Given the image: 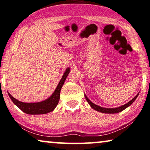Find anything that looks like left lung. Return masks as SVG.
<instances>
[{
    "label": "left lung",
    "mask_w": 150,
    "mask_h": 150,
    "mask_svg": "<svg viewBox=\"0 0 150 150\" xmlns=\"http://www.w3.org/2000/svg\"><path fill=\"white\" fill-rule=\"evenodd\" d=\"M138 95L139 94L137 95L136 96L134 97L133 99H132V100H131L129 102H128L127 103H126V104H125V105L120 106V107L116 108H105L100 107V106L95 105V103H92V102H91L89 100V99H88V97L86 96V95H84V97H85L86 100L87 101L88 103L90 104V105L91 106V108H92L93 109L97 110V111H98V112H102V113H105V114H115V113H118V112H122V110L126 109V108L129 107V105H131V104L133 103L134 101L135 100L137 97Z\"/></svg>",
    "instance_id": "8db88e82"
}]
</instances>
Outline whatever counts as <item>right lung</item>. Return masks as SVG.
<instances>
[{
  "instance_id": "1",
  "label": "right lung",
  "mask_w": 150,
  "mask_h": 150,
  "mask_svg": "<svg viewBox=\"0 0 150 150\" xmlns=\"http://www.w3.org/2000/svg\"><path fill=\"white\" fill-rule=\"evenodd\" d=\"M70 71V68H68L66 69V71L63 75L60 82L56 88L55 91L52 94L51 97L46 100L38 102V103H23V102L19 101L17 99H15L10 93H8V96L10 97L11 99L15 105H16L21 111L25 112L28 114H47L50 112H52L57 105L58 102L60 98V91L62 87L64 85V83L66 80L67 76L69 74Z\"/></svg>"
}]
</instances>
